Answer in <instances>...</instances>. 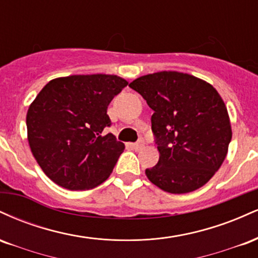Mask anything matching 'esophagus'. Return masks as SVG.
<instances>
[{"mask_svg":"<svg viewBox=\"0 0 258 258\" xmlns=\"http://www.w3.org/2000/svg\"><path fill=\"white\" fill-rule=\"evenodd\" d=\"M144 147V142L143 141H138L137 143H135L133 144V148H135L136 150H139V149H142V148Z\"/></svg>","mask_w":258,"mask_h":258,"instance_id":"1","label":"esophagus"}]
</instances>
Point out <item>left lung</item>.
Wrapping results in <instances>:
<instances>
[{"label":"left lung","instance_id":"8db88e82","mask_svg":"<svg viewBox=\"0 0 258 258\" xmlns=\"http://www.w3.org/2000/svg\"><path fill=\"white\" fill-rule=\"evenodd\" d=\"M128 86L154 110L160 158L146 170L148 179L172 194L206 184L223 164L232 139L226 104L214 86L178 72L149 74Z\"/></svg>","mask_w":258,"mask_h":258}]
</instances>
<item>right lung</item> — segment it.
I'll return each mask as SVG.
<instances>
[{
  "mask_svg": "<svg viewBox=\"0 0 258 258\" xmlns=\"http://www.w3.org/2000/svg\"><path fill=\"white\" fill-rule=\"evenodd\" d=\"M128 85L116 75H72L52 80L26 114L31 153L46 176L69 190H87L108 179L125 149L106 109Z\"/></svg>",
  "mask_w": 258,
  "mask_h": 258,
  "instance_id": "obj_1",
  "label": "right lung"
}]
</instances>
